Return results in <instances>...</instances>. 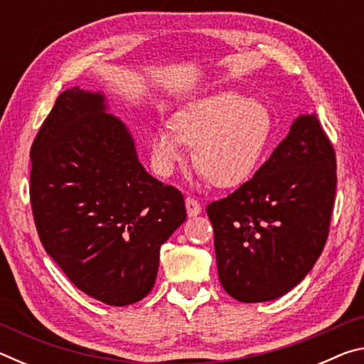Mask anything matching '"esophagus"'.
Here are the masks:
<instances>
[{"instance_id": "obj_1", "label": "esophagus", "mask_w": 364, "mask_h": 364, "mask_svg": "<svg viewBox=\"0 0 364 364\" xmlns=\"http://www.w3.org/2000/svg\"><path fill=\"white\" fill-rule=\"evenodd\" d=\"M186 212L189 217H197L202 212V207L194 197H186Z\"/></svg>"}]
</instances>
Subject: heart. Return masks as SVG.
Instances as JSON below:
<instances>
[{
	"instance_id": "1",
	"label": "heart",
	"mask_w": 364,
	"mask_h": 364,
	"mask_svg": "<svg viewBox=\"0 0 364 364\" xmlns=\"http://www.w3.org/2000/svg\"><path fill=\"white\" fill-rule=\"evenodd\" d=\"M271 114L264 104L223 91L200 97L178 110L171 128L151 136L154 167L168 176L194 147V164L218 188L244 183L260 164L271 136Z\"/></svg>"
}]
</instances>
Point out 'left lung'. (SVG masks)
I'll use <instances>...</instances> for the list:
<instances>
[{
    "mask_svg": "<svg viewBox=\"0 0 364 364\" xmlns=\"http://www.w3.org/2000/svg\"><path fill=\"white\" fill-rule=\"evenodd\" d=\"M336 152L315 114L295 119L271 157L207 207L220 282L244 304L274 300L310 273L328 241Z\"/></svg>",
    "mask_w": 364,
    "mask_h": 364,
    "instance_id": "8db88e82",
    "label": "left lung"
}]
</instances>
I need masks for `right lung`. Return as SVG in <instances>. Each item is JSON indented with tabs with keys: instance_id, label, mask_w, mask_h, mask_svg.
<instances>
[{
	"instance_id": "right-lung-1",
	"label": "right lung",
	"mask_w": 364,
	"mask_h": 364,
	"mask_svg": "<svg viewBox=\"0 0 364 364\" xmlns=\"http://www.w3.org/2000/svg\"><path fill=\"white\" fill-rule=\"evenodd\" d=\"M102 93L65 90L30 151L40 241L80 291L136 304L152 291L160 245L186 220L184 197L144 170Z\"/></svg>"
}]
</instances>
